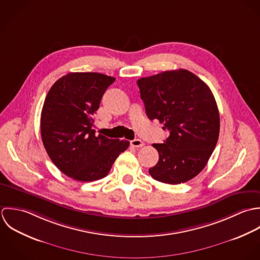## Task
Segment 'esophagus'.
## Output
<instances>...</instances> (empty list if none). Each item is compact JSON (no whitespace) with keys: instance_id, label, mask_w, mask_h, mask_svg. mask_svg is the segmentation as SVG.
<instances>
[{"instance_id":"esophagus-1","label":"esophagus","mask_w":260,"mask_h":260,"mask_svg":"<svg viewBox=\"0 0 260 260\" xmlns=\"http://www.w3.org/2000/svg\"><path fill=\"white\" fill-rule=\"evenodd\" d=\"M131 145H132V147H134V148H142V147L145 146V143H144L143 141L137 139V140L132 141V142H131Z\"/></svg>"}]
</instances>
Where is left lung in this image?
Here are the masks:
<instances>
[{"instance_id":"8db88e82","label":"left lung","mask_w":260,"mask_h":260,"mask_svg":"<svg viewBox=\"0 0 260 260\" xmlns=\"http://www.w3.org/2000/svg\"><path fill=\"white\" fill-rule=\"evenodd\" d=\"M150 119L170 132L149 170L158 182L177 185L196 177L206 166L219 137L220 116L207 84L186 69L164 71L137 81Z\"/></svg>"}]
</instances>
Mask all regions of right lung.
Wrapping results in <instances>:
<instances>
[{
  "instance_id": "obj_1",
  "label": "right lung",
  "mask_w": 260,
  "mask_h": 260,
  "mask_svg": "<svg viewBox=\"0 0 260 260\" xmlns=\"http://www.w3.org/2000/svg\"><path fill=\"white\" fill-rule=\"evenodd\" d=\"M114 77L71 72L50 88L41 112V137L54 165L66 176L91 182L104 178L128 141L95 136L92 115Z\"/></svg>"
}]
</instances>
